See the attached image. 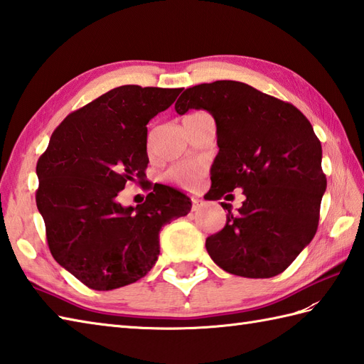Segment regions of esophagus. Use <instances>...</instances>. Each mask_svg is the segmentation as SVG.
<instances>
[{
    "label": "esophagus",
    "instance_id": "1",
    "mask_svg": "<svg viewBox=\"0 0 364 364\" xmlns=\"http://www.w3.org/2000/svg\"><path fill=\"white\" fill-rule=\"evenodd\" d=\"M202 206H203V202H202V200H198V198H194V200H192V211H198L200 208H202Z\"/></svg>",
    "mask_w": 364,
    "mask_h": 364
}]
</instances>
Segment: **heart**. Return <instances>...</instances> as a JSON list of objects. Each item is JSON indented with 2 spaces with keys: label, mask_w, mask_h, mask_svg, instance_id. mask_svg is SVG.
Segmentation results:
<instances>
[{
  "label": "heart",
  "mask_w": 364,
  "mask_h": 364,
  "mask_svg": "<svg viewBox=\"0 0 364 364\" xmlns=\"http://www.w3.org/2000/svg\"><path fill=\"white\" fill-rule=\"evenodd\" d=\"M200 176H202V167L191 161L178 162L166 172L167 180L181 188H194Z\"/></svg>",
  "instance_id": "obj_1"
}]
</instances>
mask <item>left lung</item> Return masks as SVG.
<instances>
[{"mask_svg":"<svg viewBox=\"0 0 364 364\" xmlns=\"http://www.w3.org/2000/svg\"><path fill=\"white\" fill-rule=\"evenodd\" d=\"M175 109H206L218 125L219 154L205 198L244 189L236 214L222 202L227 223L206 237L210 257L239 277L282 274L318 231L327 188L321 141L310 120L294 105L239 81L189 87Z\"/></svg>","mask_w":364,"mask_h":364,"instance_id":"1","label":"left lung"}]
</instances>
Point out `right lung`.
<instances>
[{
    "label": "right lung",
    "instance_id": "obj_1",
    "mask_svg": "<svg viewBox=\"0 0 364 364\" xmlns=\"http://www.w3.org/2000/svg\"><path fill=\"white\" fill-rule=\"evenodd\" d=\"M183 89L115 87L70 112L37 161L36 202L48 249L90 289L141 280L159 255V231L191 211L180 191L146 181L142 205L122 206L128 181L145 183L146 123Z\"/></svg>",
    "mask_w": 364,
    "mask_h": 364
}]
</instances>
